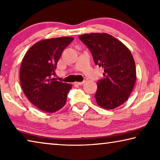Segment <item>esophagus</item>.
<instances>
[{"mask_svg":"<svg viewBox=\"0 0 160 160\" xmlns=\"http://www.w3.org/2000/svg\"><path fill=\"white\" fill-rule=\"evenodd\" d=\"M85 82V81H82V82H75L74 83L75 85H82Z\"/></svg>","mask_w":160,"mask_h":160,"instance_id":"esophagus-1","label":"esophagus"}]
</instances>
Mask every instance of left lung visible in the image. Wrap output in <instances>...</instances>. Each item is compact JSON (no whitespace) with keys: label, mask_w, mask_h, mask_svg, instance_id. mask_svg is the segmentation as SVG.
Returning a JSON list of instances; mask_svg holds the SVG:
<instances>
[{"label":"left lung","mask_w":160,"mask_h":160,"mask_svg":"<svg viewBox=\"0 0 160 160\" xmlns=\"http://www.w3.org/2000/svg\"><path fill=\"white\" fill-rule=\"evenodd\" d=\"M91 51L96 65L104 68V78L97 81V104L113 109L123 104L136 80V69L131 51L122 42L106 33L78 37Z\"/></svg>","instance_id":"left-lung-1"}]
</instances>
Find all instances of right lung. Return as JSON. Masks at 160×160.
I'll return each instance as SVG.
<instances>
[{"label":"right lung","instance_id":"1","mask_svg":"<svg viewBox=\"0 0 160 160\" xmlns=\"http://www.w3.org/2000/svg\"><path fill=\"white\" fill-rule=\"evenodd\" d=\"M73 40L64 37L42 40L27 51L22 62L20 84L28 99L38 109L53 113L66 104L71 84L55 80L57 63L63 50Z\"/></svg>","mask_w":160,"mask_h":160}]
</instances>
